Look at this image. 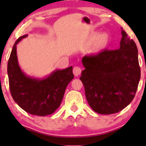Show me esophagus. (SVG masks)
I'll list each match as a JSON object with an SVG mask.
<instances>
[{"instance_id": "1", "label": "esophagus", "mask_w": 146, "mask_h": 146, "mask_svg": "<svg viewBox=\"0 0 146 146\" xmlns=\"http://www.w3.org/2000/svg\"><path fill=\"white\" fill-rule=\"evenodd\" d=\"M73 74H74L75 76L77 77L81 74L82 69H81V68L79 67V66H75V67L73 68Z\"/></svg>"}]
</instances>
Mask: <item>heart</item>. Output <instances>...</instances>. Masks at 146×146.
I'll list each match as a JSON object with an SVG mask.
<instances>
[{"mask_svg": "<svg viewBox=\"0 0 146 146\" xmlns=\"http://www.w3.org/2000/svg\"><path fill=\"white\" fill-rule=\"evenodd\" d=\"M107 44H108V38H107L106 35H99L98 38L95 39L93 46H92L90 52L93 54H96V53H100V52L103 51L106 47Z\"/></svg>", "mask_w": 146, "mask_h": 146, "instance_id": "heart-1", "label": "heart"}]
</instances>
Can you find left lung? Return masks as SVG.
<instances>
[{"label": "left lung", "mask_w": 146, "mask_h": 146, "mask_svg": "<svg viewBox=\"0 0 146 146\" xmlns=\"http://www.w3.org/2000/svg\"><path fill=\"white\" fill-rule=\"evenodd\" d=\"M119 49H104L85 56L80 80L88 104L95 112L110 115L121 111L132 101L141 78L138 50L121 28Z\"/></svg>", "instance_id": "left-lung-1"}]
</instances>
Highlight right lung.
Here are the masks:
<instances>
[{
	"label": "right lung",
	"mask_w": 146,
	"mask_h": 146,
	"mask_svg": "<svg viewBox=\"0 0 146 146\" xmlns=\"http://www.w3.org/2000/svg\"><path fill=\"white\" fill-rule=\"evenodd\" d=\"M27 36L18 38L10 54L7 64L10 92L15 102L27 113L46 116L61 104L66 86L74 78L73 66L56 70L41 80L27 76L20 68L16 53V44Z\"/></svg>",
	"instance_id": "1"
}]
</instances>
